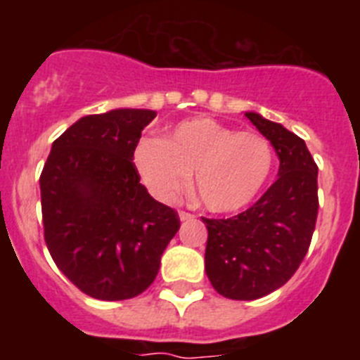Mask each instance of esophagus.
Here are the masks:
<instances>
[{
  "label": "esophagus",
  "mask_w": 360,
  "mask_h": 360,
  "mask_svg": "<svg viewBox=\"0 0 360 360\" xmlns=\"http://www.w3.org/2000/svg\"><path fill=\"white\" fill-rule=\"evenodd\" d=\"M178 216H180V219H182V221H189V219L196 218L195 214H191V212H187V211H180L178 212Z\"/></svg>",
  "instance_id": "esophagus-1"
}]
</instances>
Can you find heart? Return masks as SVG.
<instances>
[{
    "label": "heart",
    "instance_id": "1",
    "mask_svg": "<svg viewBox=\"0 0 360 360\" xmlns=\"http://www.w3.org/2000/svg\"><path fill=\"white\" fill-rule=\"evenodd\" d=\"M136 173L155 198L173 202L195 173L198 200L212 212H236L263 189L274 149L256 131H238L198 117L176 124L167 139L144 136L133 151Z\"/></svg>",
    "mask_w": 360,
    "mask_h": 360
}]
</instances>
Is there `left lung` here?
Masks as SVG:
<instances>
[{"label":"left lung","mask_w":360,"mask_h":360,"mask_svg":"<svg viewBox=\"0 0 360 360\" xmlns=\"http://www.w3.org/2000/svg\"><path fill=\"white\" fill-rule=\"evenodd\" d=\"M279 157L278 180L232 218H202L205 272L219 295L252 301L283 287L299 269L316 229L317 164L303 139L257 113H245Z\"/></svg>","instance_id":"left-lung-1"}]
</instances>
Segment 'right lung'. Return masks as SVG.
<instances>
[{
	"mask_svg": "<svg viewBox=\"0 0 360 360\" xmlns=\"http://www.w3.org/2000/svg\"><path fill=\"white\" fill-rule=\"evenodd\" d=\"M151 110H113L72 124L39 178L44 241L63 274L103 301L136 297L155 281L180 229L174 209L149 196L133 164Z\"/></svg>",
	"mask_w": 360,
	"mask_h": 360,
	"instance_id": "1",
	"label": "right lung"
}]
</instances>
